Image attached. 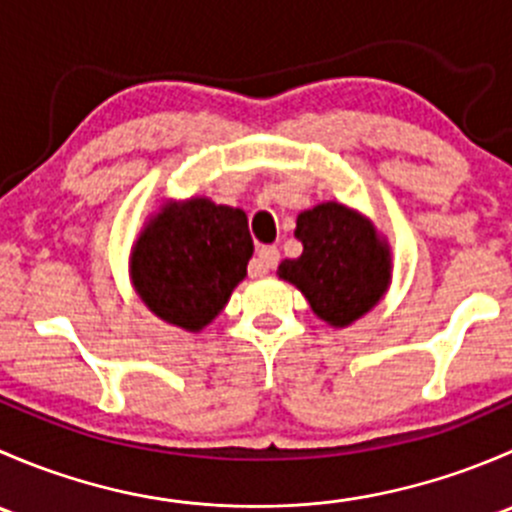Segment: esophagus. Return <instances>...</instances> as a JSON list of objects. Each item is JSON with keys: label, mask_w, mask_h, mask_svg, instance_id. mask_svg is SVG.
I'll return each instance as SVG.
<instances>
[{"label": "esophagus", "mask_w": 512, "mask_h": 512, "mask_svg": "<svg viewBox=\"0 0 512 512\" xmlns=\"http://www.w3.org/2000/svg\"><path fill=\"white\" fill-rule=\"evenodd\" d=\"M277 262H280V250H277V247H272V245L260 247V250H257V257L252 260V265H250V275L252 277L267 275L270 270H275Z\"/></svg>", "instance_id": "esophagus-1"}]
</instances>
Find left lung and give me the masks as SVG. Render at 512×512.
I'll use <instances>...</instances> for the list:
<instances>
[{
	"label": "left lung",
	"instance_id": "left-lung-1",
	"mask_svg": "<svg viewBox=\"0 0 512 512\" xmlns=\"http://www.w3.org/2000/svg\"><path fill=\"white\" fill-rule=\"evenodd\" d=\"M302 255L282 260L277 277L307 297L329 327L344 329L384 299L391 285V247L359 210L327 200L297 215Z\"/></svg>",
	"mask_w": 512,
	"mask_h": 512
}]
</instances>
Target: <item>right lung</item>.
<instances>
[{
  "label": "right lung",
  "mask_w": 512,
  "mask_h": 512,
  "mask_svg": "<svg viewBox=\"0 0 512 512\" xmlns=\"http://www.w3.org/2000/svg\"><path fill=\"white\" fill-rule=\"evenodd\" d=\"M252 252L245 210L205 195L163 200L131 247V285L158 319L203 332L245 280Z\"/></svg>",
  "instance_id": "obj_1"
}]
</instances>
